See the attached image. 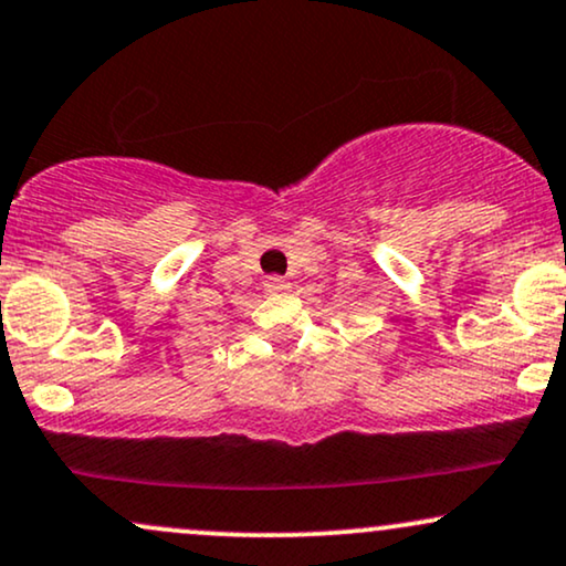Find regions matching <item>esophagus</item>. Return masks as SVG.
I'll list each match as a JSON object with an SVG mask.
<instances>
[{
	"label": "esophagus",
	"mask_w": 566,
	"mask_h": 566,
	"mask_svg": "<svg viewBox=\"0 0 566 566\" xmlns=\"http://www.w3.org/2000/svg\"><path fill=\"white\" fill-rule=\"evenodd\" d=\"M263 287H265V292H287L290 282H287V279H282V276H269L263 282Z\"/></svg>",
	"instance_id": "esophagus-1"
}]
</instances>
